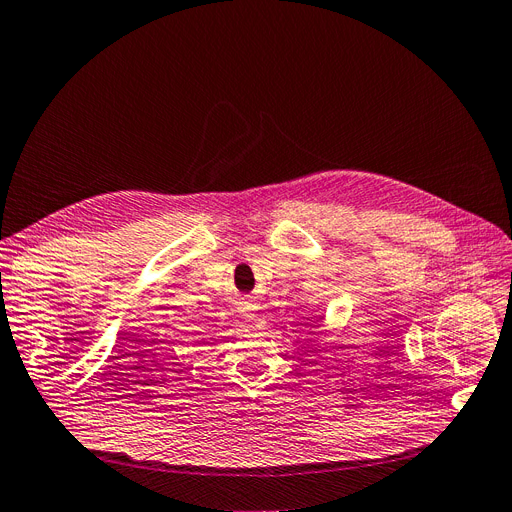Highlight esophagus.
I'll list each match as a JSON object with an SVG mask.
<instances>
[{
  "instance_id": "obj_1",
  "label": "esophagus",
  "mask_w": 512,
  "mask_h": 512,
  "mask_svg": "<svg viewBox=\"0 0 512 512\" xmlns=\"http://www.w3.org/2000/svg\"><path fill=\"white\" fill-rule=\"evenodd\" d=\"M239 310H241V314H243V316H246V319H252V316H254V310H256V302H254V298H250V296L241 298V300H239Z\"/></svg>"
}]
</instances>
